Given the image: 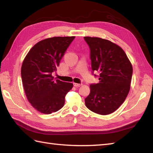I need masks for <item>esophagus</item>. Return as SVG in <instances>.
I'll list each match as a JSON object with an SVG mask.
<instances>
[{
	"instance_id": "esophagus-1",
	"label": "esophagus",
	"mask_w": 153,
	"mask_h": 153,
	"mask_svg": "<svg viewBox=\"0 0 153 153\" xmlns=\"http://www.w3.org/2000/svg\"><path fill=\"white\" fill-rule=\"evenodd\" d=\"M74 85L75 87H80V86H82V84H81V83H74Z\"/></svg>"
}]
</instances>
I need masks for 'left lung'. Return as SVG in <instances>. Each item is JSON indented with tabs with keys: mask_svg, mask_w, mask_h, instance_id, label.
Instances as JSON below:
<instances>
[{
	"mask_svg": "<svg viewBox=\"0 0 153 153\" xmlns=\"http://www.w3.org/2000/svg\"><path fill=\"white\" fill-rule=\"evenodd\" d=\"M90 48L92 73H99L98 83L90 85L86 106L101 115L114 112L124 102L130 89L133 68L125 52L112 42L84 37Z\"/></svg>",
	"mask_w": 153,
	"mask_h": 153,
	"instance_id": "left-lung-1",
	"label": "left lung"
}]
</instances>
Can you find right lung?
Listing matches in <instances>:
<instances>
[{
    "label": "right lung",
    "mask_w": 153,
    "mask_h": 153,
    "mask_svg": "<svg viewBox=\"0 0 153 153\" xmlns=\"http://www.w3.org/2000/svg\"><path fill=\"white\" fill-rule=\"evenodd\" d=\"M75 37H54L38 42L23 61L21 76L25 95L32 106L49 114L64 105L73 83L54 80L60 60Z\"/></svg>",
    "instance_id": "add662e5"
}]
</instances>
